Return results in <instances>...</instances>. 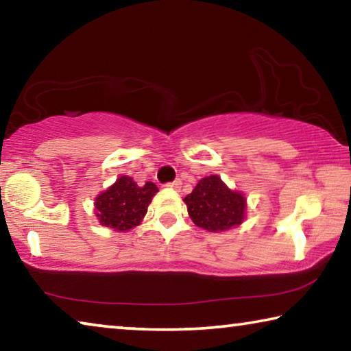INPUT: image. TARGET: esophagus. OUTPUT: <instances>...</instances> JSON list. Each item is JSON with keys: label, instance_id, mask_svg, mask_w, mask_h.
I'll return each mask as SVG.
<instances>
[{"label": "esophagus", "instance_id": "obj_1", "mask_svg": "<svg viewBox=\"0 0 351 351\" xmlns=\"http://www.w3.org/2000/svg\"><path fill=\"white\" fill-rule=\"evenodd\" d=\"M181 181L180 180H175L173 182H169V184H165V187H170V189H173V190H180L181 189Z\"/></svg>", "mask_w": 351, "mask_h": 351}]
</instances>
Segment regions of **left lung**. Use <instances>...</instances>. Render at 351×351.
Instances as JSON below:
<instances>
[{
	"instance_id": "left-lung-1",
	"label": "left lung",
	"mask_w": 351,
	"mask_h": 351,
	"mask_svg": "<svg viewBox=\"0 0 351 351\" xmlns=\"http://www.w3.org/2000/svg\"><path fill=\"white\" fill-rule=\"evenodd\" d=\"M184 203L192 221L207 232H224L240 226L246 218L245 193L229 189L218 175L199 180Z\"/></svg>"
}]
</instances>
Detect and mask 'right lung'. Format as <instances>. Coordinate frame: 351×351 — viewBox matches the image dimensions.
Here are the masks:
<instances>
[{
    "mask_svg": "<svg viewBox=\"0 0 351 351\" xmlns=\"http://www.w3.org/2000/svg\"><path fill=\"white\" fill-rule=\"evenodd\" d=\"M156 193L158 187L152 181L141 187L132 176L122 175L97 195L94 199V213L102 226L116 232H127L141 224Z\"/></svg>",
    "mask_w": 351,
    "mask_h": 351,
    "instance_id": "1",
    "label": "right lung"
}]
</instances>
